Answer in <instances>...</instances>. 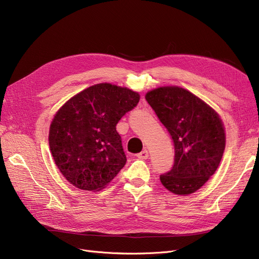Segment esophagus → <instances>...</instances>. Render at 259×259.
<instances>
[{"label":"esophagus","instance_id":"obj_1","mask_svg":"<svg viewBox=\"0 0 259 259\" xmlns=\"http://www.w3.org/2000/svg\"><path fill=\"white\" fill-rule=\"evenodd\" d=\"M148 156H149V153H148V151L146 150H143L142 152H139L138 154H137V158L138 159H143V160H146V159H148Z\"/></svg>","mask_w":259,"mask_h":259}]
</instances>
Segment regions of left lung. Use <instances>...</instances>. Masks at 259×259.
<instances>
[{"mask_svg": "<svg viewBox=\"0 0 259 259\" xmlns=\"http://www.w3.org/2000/svg\"><path fill=\"white\" fill-rule=\"evenodd\" d=\"M146 100L174 142V165L160 176L162 185L178 195L195 192L222 161L226 146L222 119L202 99L178 86L152 90Z\"/></svg>", "mask_w": 259, "mask_h": 259, "instance_id": "obj_1", "label": "left lung"}]
</instances>
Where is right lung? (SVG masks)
Instances as JSON below:
<instances>
[{"label": "right lung", "instance_id": "right-lung-1", "mask_svg": "<svg viewBox=\"0 0 259 259\" xmlns=\"http://www.w3.org/2000/svg\"><path fill=\"white\" fill-rule=\"evenodd\" d=\"M126 88L100 83L70 98L55 114L49 143L55 163L79 189L99 191L126 163L116 124L139 101Z\"/></svg>", "mask_w": 259, "mask_h": 259}]
</instances>
